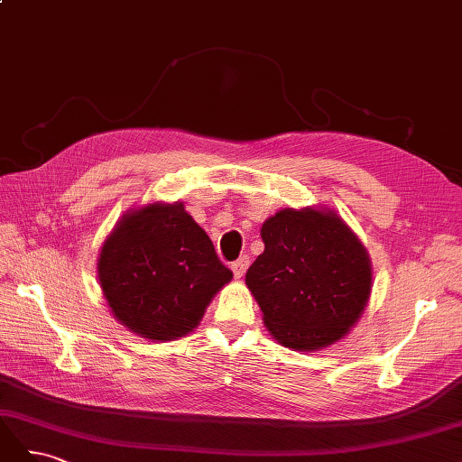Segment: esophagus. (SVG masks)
I'll return each instance as SVG.
<instances>
[{
  "mask_svg": "<svg viewBox=\"0 0 462 462\" xmlns=\"http://www.w3.org/2000/svg\"><path fill=\"white\" fill-rule=\"evenodd\" d=\"M248 265H250V260H248V256H246V254H245V256H241V258H236V260L231 263V270H233L235 277H236V279H241V277L245 275V272L248 270Z\"/></svg>",
  "mask_w": 462,
  "mask_h": 462,
  "instance_id": "esophagus-1",
  "label": "esophagus"
}]
</instances>
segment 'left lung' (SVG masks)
I'll list each match as a JSON object with an SVG mask.
<instances>
[{
  "label": "left lung",
  "mask_w": 462,
  "mask_h": 462,
  "mask_svg": "<svg viewBox=\"0 0 462 462\" xmlns=\"http://www.w3.org/2000/svg\"><path fill=\"white\" fill-rule=\"evenodd\" d=\"M263 253L246 287L263 326L287 348L312 353L356 326L372 292L366 246L329 208H283L262 223Z\"/></svg>",
  "instance_id": "obj_1"
}]
</instances>
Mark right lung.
Instances as JSON below:
<instances>
[{
    "mask_svg": "<svg viewBox=\"0 0 462 462\" xmlns=\"http://www.w3.org/2000/svg\"><path fill=\"white\" fill-rule=\"evenodd\" d=\"M97 283L111 314L150 341H175L200 326L233 273L183 202L131 208L106 236Z\"/></svg>",
    "mask_w": 462,
    "mask_h": 462,
    "instance_id": "add662e5",
    "label": "right lung"
}]
</instances>
